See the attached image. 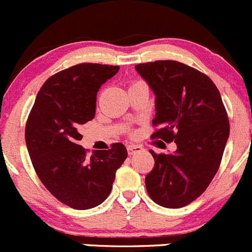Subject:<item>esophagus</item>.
Segmentation results:
<instances>
[{"label": "esophagus", "instance_id": "34e87169", "mask_svg": "<svg viewBox=\"0 0 252 252\" xmlns=\"http://www.w3.org/2000/svg\"><path fill=\"white\" fill-rule=\"evenodd\" d=\"M142 150H143V148H142L141 145L131 144V145H128V147H127V152H128V155H134V154H137V153L142 152Z\"/></svg>", "mask_w": 252, "mask_h": 252}]
</instances>
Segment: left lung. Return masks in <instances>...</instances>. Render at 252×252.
<instances>
[{
  "instance_id": "left-lung-1",
  "label": "left lung",
  "mask_w": 252,
  "mask_h": 252,
  "mask_svg": "<svg viewBox=\"0 0 252 252\" xmlns=\"http://www.w3.org/2000/svg\"><path fill=\"white\" fill-rule=\"evenodd\" d=\"M155 94L153 138L175 141L171 154H157L145 176L150 198L160 206L178 209L204 193L221 164L229 137V121L220 91L209 76L175 61L134 66Z\"/></svg>"
}]
</instances>
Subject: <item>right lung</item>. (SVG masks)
<instances>
[{"mask_svg": "<svg viewBox=\"0 0 252 252\" xmlns=\"http://www.w3.org/2000/svg\"><path fill=\"white\" fill-rule=\"evenodd\" d=\"M120 66L82 63L51 76L36 95L25 127V142L43 186L63 204L87 210L110 194L115 172L127 158L115 143L88 158L80 128L94 118L100 86Z\"/></svg>", "mask_w": 252, "mask_h": 252, "instance_id": "obj_1", "label": "right lung"}]
</instances>
